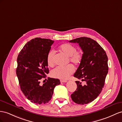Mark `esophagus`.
<instances>
[{"label":"esophagus","instance_id":"obj_1","mask_svg":"<svg viewBox=\"0 0 122 122\" xmlns=\"http://www.w3.org/2000/svg\"><path fill=\"white\" fill-rule=\"evenodd\" d=\"M67 81L66 80H60L61 82H66Z\"/></svg>","mask_w":122,"mask_h":122}]
</instances>
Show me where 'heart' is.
I'll list each match as a JSON object with an SVG mask.
<instances>
[{
    "label": "heart",
    "instance_id": "heart-1",
    "mask_svg": "<svg viewBox=\"0 0 122 122\" xmlns=\"http://www.w3.org/2000/svg\"><path fill=\"white\" fill-rule=\"evenodd\" d=\"M59 49L60 51L69 57L70 61L74 65H79L81 62L83 58V52L80 50L77 51L74 45L69 43H64L59 46ZM55 55V51L53 50H51L47 55V63L49 66L52 67L54 65ZM74 71L73 66L70 64L65 67L58 66L56 67L51 71V75L52 77L56 78L66 79L74 73Z\"/></svg>",
    "mask_w": 122,
    "mask_h": 122
}]
</instances>
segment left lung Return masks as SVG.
I'll use <instances>...</instances> for the list:
<instances>
[{
  "label": "left lung",
  "instance_id": "8db88e82",
  "mask_svg": "<svg viewBox=\"0 0 122 122\" xmlns=\"http://www.w3.org/2000/svg\"><path fill=\"white\" fill-rule=\"evenodd\" d=\"M79 44L83 52L82 60L74 76L86 84L76 81V91L71 95L76 104H87L93 101L101 93L108 72L107 54L99 44L90 37H81L69 41Z\"/></svg>",
  "mask_w": 122,
  "mask_h": 122
}]
</instances>
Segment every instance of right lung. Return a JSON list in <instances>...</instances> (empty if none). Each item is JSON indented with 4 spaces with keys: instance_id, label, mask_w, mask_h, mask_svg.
Listing matches in <instances>:
<instances>
[{
    "instance_id": "1",
    "label": "right lung",
    "mask_w": 122,
    "mask_h": 122,
    "mask_svg": "<svg viewBox=\"0 0 122 122\" xmlns=\"http://www.w3.org/2000/svg\"><path fill=\"white\" fill-rule=\"evenodd\" d=\"M54 42L36 37L26 44L17 57L16 72L20 89L28 99L36 105L48 102L55 86L60 84L59 79L49 77L43 85L40 84L49 73L46 58Z\"/></svg>"
}]
</instances>
